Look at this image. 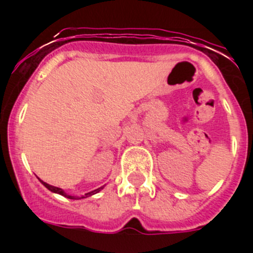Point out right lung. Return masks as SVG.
Listing matches in <instances>:
<instances>
[{"mask_svg": "<svg viewBox=\"0 0 253 253\" xmlns=\"http://www.w3.org/2000/svg\"><path fill=\"white\" fill-rule=\"evenodd\" d=\"M42 181V180H40ZM42 184L44 185V186L46 187V189L48 190H50V191H53V193H57V194H60V195H63V196H66V198H68V199H84V198H87V196H91V195H93V194H96V193H99L100 190H101V187H100V189H96V190H93V191H91V193H87V194H84V196H81V198H78V196H71V195H67L66 193H64L63 190L62 189H59V187H55V186H51V185H49V184H46V182H44V181H42Z\"/></svg>", "mask_w": 253, "mask_h": 253, "instance_id": "add662e5", "label": "right lung"}]
</instances>
